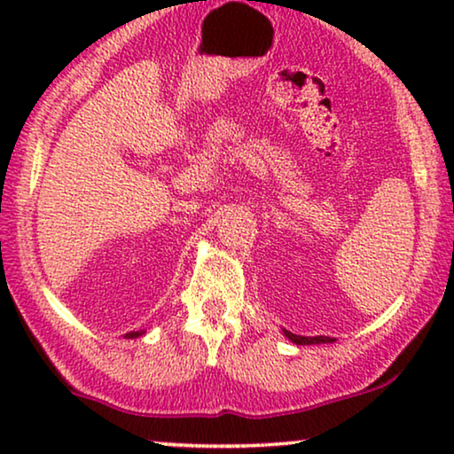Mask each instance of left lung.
I'll list each match as a JSON object with an SVG mask.
<instances>
[{
  "label": "left lung",
  "mask_w": 454,
  "mask_h": 454,
  "mask_svg": "<svg viewBox=\"0 0 454 454\" xmlns=\"http://www.w3.org/2000/svg\"><path fill=\"white\" fill-rule=\"evenodd\" d=\"M283 333H285V337L294 340L295 345H318V343H333L334 340L331 337H301V334H294L289 331H283Z\"/></svg>",
  "instance_id": "8db88e82"
}]
</instances>
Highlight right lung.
<instances>
[{"label": "right lung", "mask_w": 454, "mask_h": 454, "mask_svg": "<svg viewBox=\"0 0 454 454\" xmlns=\"http://www.w3.org/2000/svg\"><path fill=\"white\" fill-rule=\"evenodd\" d=\"M140 334H142V333H128L126 337H128V339H134V337H140Z\"/></svg>", "instance_id": "1"}]
</instances>
